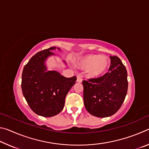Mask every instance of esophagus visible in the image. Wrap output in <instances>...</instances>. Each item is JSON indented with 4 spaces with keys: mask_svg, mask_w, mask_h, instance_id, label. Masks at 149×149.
<instances>
[{
    "mask_svg": "<svg viewBox=\"0 0 149 149\" xmlns=\"http://www.w3.org/2000/svg\"><path fill=\"white\" fill-rule=\"evenodd\" d=\"M77 83H81L82 82L81 77L80 76H79V75H78V76H77Z\"/></svg>",
    "mask_w": 149,
    "mask_h": 149,
    "instance_id": "obj_1",
    "label": "esophagus"
}]
</instances>
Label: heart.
Masks as SVG:
<instances>
[{"label": "heart", "instance_id": "b5f03b06", "mask_svg": "<svg viewBox=\"0 0 149 149\" xmlns=\"http://www.w3.org/2000/svg\"><path fill=\"white\" fill-rule=\"evenodd\" d=\"M109 64V60L107 57L97 54H89L78 60L77 66L80 69L87 70V75L89 77L96 78L106 74Z\"/></svg>", "mask_w": 149, "mask_h": 149}]
</instances>
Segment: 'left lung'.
Returning <instances> with one entry per match:
<instances>
[{
    "instance_id": "8db88e82",
    "label": "left lung",
    "mask_w": 149,
    "mask_h": 149,
    "mask_svg": "<svg viewBox=\"0 0 149 149\" xmlns=\"http://www.w3.org/2000/svg\"><path fill=\"white\" fill-rule=\"evenodd\" d=\"M109 72L103 76L83 81L86 110L96 117L105 118L120 109L127 95V73L118 56H110Z\"/></svg>"
}]
</instances>
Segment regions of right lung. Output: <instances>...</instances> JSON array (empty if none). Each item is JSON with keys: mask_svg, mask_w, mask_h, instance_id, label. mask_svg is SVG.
Listing matches in <instances>:
<instances>
[{"mask_svg": "<svg viewBox=\"0 0 149 149\" xmlns=\"http://www.w3.org/2000/svg\"><path fill=\"white\" fill-rule=\"evenodd\" d=\"M50 47L35 54L25 65L22 75V89L27 104L35 114L52 117L61 112L65 98L75 84V76L67 78L55 70H48L47 58L55 54ZM57 49L60 50V48ZM63 62H65L63 60Z\"/></svg>", "mask_w": 149, "mask_h": 149, "instance_id": "obj_1", "label": "right lung"}]
</instances>
